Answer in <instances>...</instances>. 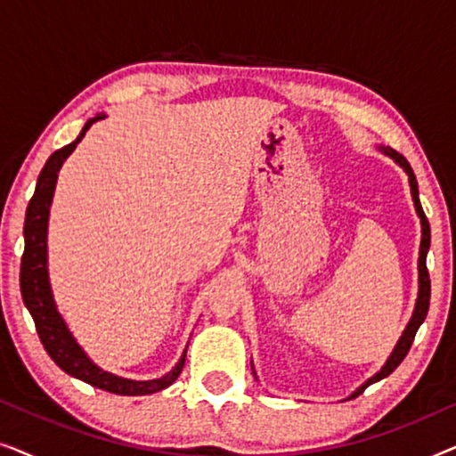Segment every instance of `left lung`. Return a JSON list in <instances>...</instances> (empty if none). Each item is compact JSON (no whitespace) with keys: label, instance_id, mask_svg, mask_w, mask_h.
Wrapping results in <instances>:
<instances>
[{"label":"left lung","instance_id":"left-lung-1","mask_svg":"<svg viewBox=\"0 0 456 456\" xmlns=\"http://www.w3.org/2000/svg\"><path fill=\"white\" fill-rule=\"evenodd\" d=\"M382 151H384L386 155H390V158L395 159L398 166H403V167H404V172L409 174L411 195H413V203H415L417 214H419V217H421V247H419V297H417V305H415L413 317H411L409 326H407V330H404V334L401 336V340H398V345H396L395 351H392L390 359L386 361V365L382 367V370H379V371L376 373V376H373L371 379H367V382H365L363 386H361V388H359L357 392H354L353 396L361 395V392H363V390L367 388V386L373 384V382H378V379H382V378H386V376H390V373L395 371L398 365H401V361H403L404 357H407L409 348H411V345H413V340H415L417 330H419V326H421L423 320H426V315H428V309H429V290H432V284H429V272H428V265H426L428 248H429V222H428L426 214H423V208H421V203H419V191H417V180H415V174H413V170H411L409 161L404 159L401 153L395 151V149H390V147H382Z\"/></svg>","mask_w":456,"mask_h":456}]
</instances>
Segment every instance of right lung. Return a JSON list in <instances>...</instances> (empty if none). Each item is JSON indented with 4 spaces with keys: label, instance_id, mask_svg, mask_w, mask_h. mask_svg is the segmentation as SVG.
<instances>
[{
    "label": "right lung",
    "instance_id": "right-lung-1",
    "mask_svg": "<svg viewBox=\"0 0 456 456\" xmlns=\"http://www.w3.org/2000/svg\"><path fill=\"white\" fill-rule=\"evenodd\" d=\"M103 114L91 118L85 124L77 141L70 145L58 149L49 155V159L43 166L37 180V189L33 199L28 201L27 220H24V253L20 261V292L22 301L27 305L35 320L37 334H39L41 345L45 348L49 357L55 361V365L68 376L83 379V382L102 388L105 392H114L122 396H141L153 395L170 386L174 379L180 376L184 367V357L178 361L170 373L164 378L147 379V382H136V379L118 378L114 373L99 370L97 365L91 363V359L83 353V348L77 345L72 334L68 332L64 320H61L58 309H55L52 289H49L47 280V220H49V205H52L55 180L64 159L74 151V147L83 141L86 130H89L97 120H103Z\"/></svg>",
    "mask_w": 456,
    "mask_h": 456
}]
</instances>
